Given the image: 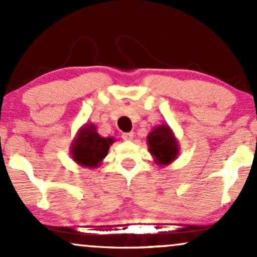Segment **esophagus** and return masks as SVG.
Segmentation results:
<instances>
[{
    "label": "esophagus",
    "mask_w": 257,
    "mask_h": 257,
    "mask_svg": "<svg viewBox=\"0 0 257 257\" xmlns=\"http://www.w3.org/2000/svg\"><path fill=\"white\" fill-rule=\"evenodd\" d=\"M122 138H123V140H125V141L133 140V139H134V133H133V132H131V133H123Z\"/></svg>",
    "instance_id": "obj_1"
}]
</instances>
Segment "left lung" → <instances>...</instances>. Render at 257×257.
I'll list each match as a JSON object with an SVG mask.
<instances>
[{
	"mask_svg": "<svg viewBox=\"0 0 257 257\" xmlns=\"http://www.w3.org/2000/svg\"><path fill=\"white\" fill-rule=\"evenodd\" d=\"M147 146L153 162L161 167L173 163L180 153L178 139L168 124L155 126L149 133Z\"/></svg>",
	"mask_w": 257,
	"mask_h": 257,
	"instance_id": "obj_1",
	"label": "left lung"
}]
</instances>
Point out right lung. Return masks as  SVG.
<instances>
[{
  "instance_id": "right-lung-1",
  "label": "right lung",
  "mask_w": 257,
  "mask_h": 257,
  "mask_svg": "<svg viewBox=\"0 0 257 257\" xmlns=\"http://www.w3.org/2000/svg\"><path fill=\"white\" fill-rule=\"evenodd\" d=\"M113 143V138L101 137L93 123H85L72 140L70 155L78 166L94 169L101 164Z\"/></svg>"
}]
</instances>
